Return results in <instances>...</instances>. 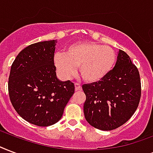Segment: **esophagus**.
Returning <instances> with one entry per match:
<instances>
[{
  "label": "esophagus",
  "instance_id": "1",
  "mask_svg": "<svg viewBox=\"0 0 153 153\" xmlns=\"http://www.w3.org/2000/svg\"><path fill=\"white\" fill-rule=\"evenodd\" d=\"M74 87H75V91H81L82 87L79 83H74Z\"/></svg>",
  "mask_w": 153,
  "mask_h": 153
}]
</instances>
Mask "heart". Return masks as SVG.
<instances>
[{
    "mask_svg": "<svg viewBox=\"0 0 153 153\" xmlns=\"http://www.w3.org/2000/svg\"><path fill=\"white\" fill-rule=\"evenodd\" d=\"M116 53L110 46L92 42L73 44L65 53H56L53 62L59 74L69 79L76 73V66L82 79L95 82L108 75L115 66Z\"/></svg>",
    "mask_w": 153,
    "mask_h": 153,
    "instance_id": "heart-1",
    "label": "heart"
}]
</instances>
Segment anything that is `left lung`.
I'll return each instance as SVG.
<instances>
[{
	"label": "left lung",
	"mask_w": 153,
	"mask_h": 153,
	"mask_svg": "<svg viewBox=\"0 0 153 153\" xmlns=\"http://www.w3.org/2000/svg\"><path fill=\"white\" fill-rule=\"evenodd\" d=\"M86 95L83 111L94 128L110 131L131 118L138 108L141 84L138 69L120 50L111 71L100 81L82 85Z\"/></svg>",
	"instance_id": "left-lung-1"
}]
</instances>
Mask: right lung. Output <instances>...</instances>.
I'll list each match as a JSON object with an SVG mask.
<instances>
[{"mask_svg":"<svg viewBox=\"0 0 153 153\" xmlns=\"http://www.w3.org/2000/svg\"><path fill=\"white\" fill-rule=\"evenodd\" d=\"M56 40L31 44L11 66L9 99L18 115L29 123L47 127L57 123L74 92V83L56 75L53 62Z\"/></svg>","mask_w":153,"mask_h":153,"instance_id":"add662e5","label":"right lung"}]
</instances>
